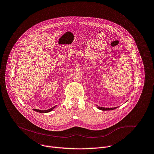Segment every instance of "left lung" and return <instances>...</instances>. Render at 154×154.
I'll return each mask as SVG.
<instances>
[{
	"mask_svg": "<svg viewBox=\"0 0 154 154\" xmlns=\"http://www.w3.org/2000/svg\"><path fill=\"white\" fill-rule=\"evenodd\" d=\"M97 108L101 111H111L113 109H116L117 107H115V108H103V107H100V106H97Z\"/></svg>",
	"mask_w": 154,
	"mask_h": 154,
	"instance_id": "8db88e82",
	"label": "left lung"
}]
</instances>
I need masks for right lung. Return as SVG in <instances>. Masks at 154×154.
Returning <instances> with one entry per match:
<instances>
[{
	"label": "right lung",
	"instance_id": "add662e5",
	"mask_svg": "<svg viewBox=\"0 0 154 154\" xmlns=\"http://www.w3.org/2000/svg\"><path fill=\"white\" fill-rule=\"evenodd\" d=\"M56 106H54V107H53V108H50V109H49L44 110V111H43V110L42 111V110H39V109H34V111H36V112H40V113H47V112H51V111L53 110Z\"/></svg>",
	"mask_w": 154,
	"mask_h": 154
}]
</instances>
